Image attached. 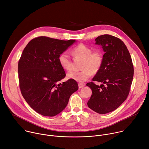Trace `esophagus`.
Here are the masks:
<instances>
[{
  "mask_svg": "<svg viewBox=\"0 0 149 149\" xmlns=\"http://www.w3.org/2000/svg\"><path fill=\"white\" fill-rule=\"evenodd\" d=\"M78 86H79V88H84V87L85 86V84H81V83H79V84H78Z\"/></svg>",
  "mask_w": 149,
  "mask_h": 149,
  "instance_id": "1",
  "label": "esophagus"
}]
</instances>
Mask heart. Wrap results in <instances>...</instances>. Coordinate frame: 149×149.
Instances as JSON below:
<instances>
[{
    "instance_id": "1",
    "label": "heart",
    "mask_w": 149,
    "mask_h": 149,
    "mask_svg": "<svg viewBox=\"0 0 149 149\" xmlns=\"http://www.w3.org/2000/svg\"><path fill=\"white\" fill-rule=\"evenodd\" d=\"M74 57L83 59L81 62V70L72 71L68 74L69 79L78 82L86 81L92 74L97 73L102 66L104 57L100 50L92 52V48L84 44L76 46L73 50ZM58 62L61 67L66 71L72 69V62L68 52H64L58 56Z\"/></svg>"
}]
</instances>
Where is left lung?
Segmentation results:
<instances>
[{
    "instance_id": "8db88e82",
    "label": "left lung",
    "mask_w": 149,
    "mask_h": 149,
    "mask_svg": "<svg viewBox=\"0 0 149 149\" xmlns=\"http://www.w3.org/2000/svg\"><path fill=\"white\" fill-rule=\"evenodd\" d=\"M95 41L105 53L102 68L92 80L103 84H86L92 91L88 106L103 114L115 110L125 101L133 81L134 67L128 49L120 38L105 34L97 37Z\"/></svg>"
}]
</instances>
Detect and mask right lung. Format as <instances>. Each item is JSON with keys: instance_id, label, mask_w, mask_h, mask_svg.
<instances>
[{"instance_id": "obj_1", "label": "right lung", "mask_w": 149, "mask_h": 149, "mask_svg": "<svg viewBox=\"0 0 149 149\" xmlns=\"http://www.w3.org/2000/svg\"><path fill=\"white\" fill-rule=\"evenodd\" d=\"M74 42L38 37L28 42L19 60L21 93L29 105L44 116L60 113L79 88L76 81L71 79L57 84L65 76L58 56Z\"/></svg>"}]
</instances>
